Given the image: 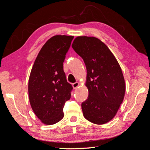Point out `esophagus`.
Listing matches in <instances>:
<instances>
[{"mask_svg":"<svg viewBox=\"0 0 150 150\" xmlns=\"http://www.w3.org/2000/svg\"><path fill=\"white\" fill-rule=\"evenodd\" d=\"M79 86V83L78 82H76V83L72 84V87H73L74 89H76Z\"/></svg>","mask_w":150,"mask_h":150,"instance_id":"1","label":"esophagus"}]
</instances>
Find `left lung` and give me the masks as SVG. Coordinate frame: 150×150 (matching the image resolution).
I'll return each instance as SVG.
<instances>
[{"mask_svg": "<svg viewBox=\"0 0 150 150\" xmlns=\"http://www.w3.org/2000/svg\"><path fill=\"white\" fill-rule=\"evenodd\" d=\"M72 47L87 69L89 96L81 104L84 117L94 124H105L115 117L125 97L121 68L106 45L96 38L78 36Z\"/></svg>", "mask_w": 150, "mask_h": 150, "instance_id": "obj_1", "label": "left lung"}]
</instances>
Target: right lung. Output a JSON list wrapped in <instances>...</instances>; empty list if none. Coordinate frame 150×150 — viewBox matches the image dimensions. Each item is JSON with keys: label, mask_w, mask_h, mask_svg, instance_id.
<instances>
[{"label": "right lung", "mask_w": 150, "mask_h": 150, "mask_svg": "<svg viewBox=\"0 0 150 150\" xmlns=\"http://www.w3.org/2000/svg\"><path fill=\"white\" fill-rule=\"evenodd\" d=\"M73 38L64 35L50 38L32 68L28 85L29 101L35 115L45 125H54L63 118V108L71 98L72 86L67 81L63 62Z\"/></svg>", "instance_id": "right-lung-1"}]
</instances>
